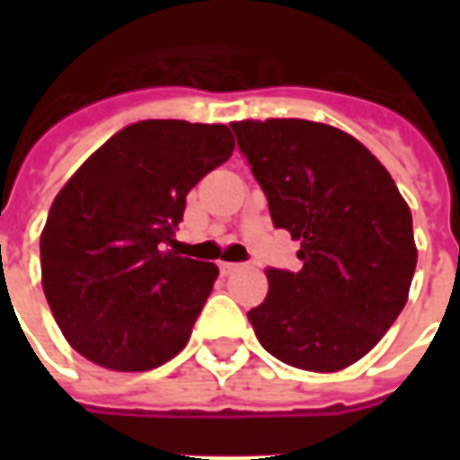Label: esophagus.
I'll use <instances>...</instances> for the list:
<instances>
[{"mask_svg": "<svg viewBox=\"0 0 460 460\" xmlns=\"http://www.w3.org/2000/svg\"><path fill=\"white\" fill-rule=\"evenodd\" d=\"M219 269L221 273H226V276H229V273H236V270L243 269V266H241V263H226V261H224V263H219Z\"/></svg>", "mask_w": 460, "mask_h": 460, "instance_id": "esophagus-1", "label": "esophagus"}]
</instances>
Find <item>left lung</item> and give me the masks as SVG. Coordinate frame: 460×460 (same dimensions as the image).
<instances>
[{
	"instance_id": "8db88e82",
	"label": "left lung",
	"mask_w": 460,
	"mask_h": 460,
	"mask_svg": "<svg viewBox=\"0 0 460 460\" xmlns=\"http://www.w3.org/2000/svg\"><path fill=\"white\" fill-rule=\"evenodd\" d=\"M276 229L300 241V270L266 269L249 310L266 352L338 372L365 357L404 308L416 269L411 211L352 135L310 120L231 122Z\"/></svg>"
}]
</instances>
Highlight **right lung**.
I'll return each mask as SVG.
<instances>
[{
  "mask_svg": "<svg viewBox=\"0 0 460 460\" xmlns=\"http://www.w3.org/2000/svg\"><path fill=\"white\" fill-rule=\"evenodd\" d=\"M231 152L226 125L142 120L66 181L41 234V283L75 352L145 372L187 345L219 269L177 256L174 231L191 187Z\"/></svg>",
  "mask_w": 460,
  "mask_h": 460,
  "instance_id": "add662e5",
  "label": "right lung"
}]
</instances>
